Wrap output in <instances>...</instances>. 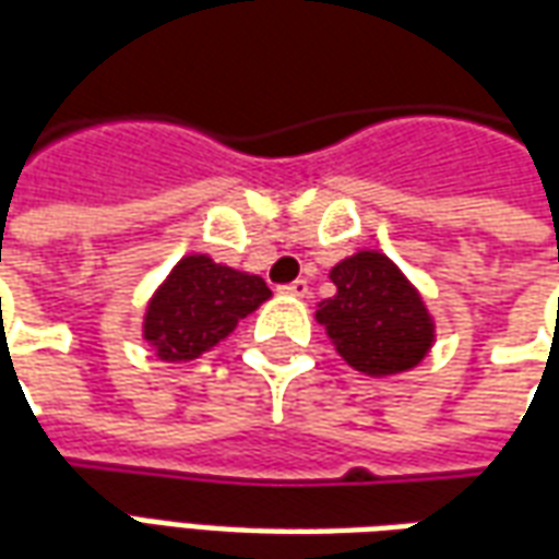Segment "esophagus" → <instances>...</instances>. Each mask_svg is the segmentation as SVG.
<instances>
[{
    "mask_svg": "<svg viewBox=\"0 0 559 559\" xmlns=\"http://www.w3.org/2000/svg\"><path fill=\"white\" fill-rule=\"evenodd\" d=\"M281 293H284V296H296V299H306L308 293V281H290V284H284V287H281Z\"/></svg>",
    "mask_w": 559,
    "mask_h": 559,
    "instance_id": "34e87169",
    "label": "esophagus"
}]
</instances>
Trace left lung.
<instances>
[{
    "instance_id": "8db88e82",
    "label": "left lung",
    "mask_w": 559,
    "mask_h": 559,
    "mask_svg": "<svg viewBox=\"0 0 559 559\" xmlns=\"http://www.w3.org/2000/svg\"><path fill=\"white\" fill-rule=\"evenodd\" d=\"M330 278L335 296L320 302L314 318L326 326L347 366L388 378L415 369L427 357L436 326L420 293L393 260L360 251L333 266Z\"/></svg>"
}]
</instances>
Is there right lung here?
Listing matches in <instances>:
<instances>
[{"label":"right lung","instance_id":"add662e5","mask_svg":"<svg viewBox=\"0 0 559 559\" xmlns=\"http://www.w3.org/2000/svg\"><path fill=\"white\" fill-rule=\"evenodd\" d=\"M269 296L272 290L260 275L221 266L205 253H190L147 302L144 338L159 360H197Z\"/></svg>","mask_w":559,"mask_h":559}]
</instances>
